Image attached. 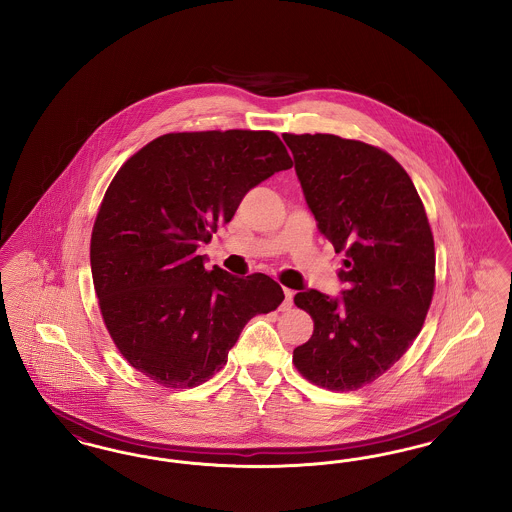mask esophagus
<instances>
[{"mask_svg":"<svg viewBox=\"0 0 512 512\" xmlns=\"http://www.w3.org/2000/svg\"><path fill=\"white\" fill-rule=\"evenodd\" d=\"M293 305V290H288V288H284V303L280 305V309L282 311H290Z\"/></svg>","mask_w":512,"mask_h":512,"instance_id":"obj_1","label":"esophagus"}]
</instances>
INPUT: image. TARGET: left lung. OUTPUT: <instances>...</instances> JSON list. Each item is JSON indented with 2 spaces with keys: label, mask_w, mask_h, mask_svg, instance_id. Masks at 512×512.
<instances>
[{
  "label": "left lung",
  "mask_w": 512,
  "mask_h": 512,
  "mask_svg": "<svg viewBox=\"0 0 512 512\" xmlns=\"http://www.w3.org/2000/svg\"><path fill=\"white\" fill-rule=\"evenodd\" d=\"M318 230L343 251L345 290L293 301L315 320L297 370L332 391L359 390L418 336L434 295L436 251L413 180L390 153L334 134H284Z\"/></svg>",
  "instance_id": "obj_1"
}]
</instances>
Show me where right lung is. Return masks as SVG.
I'll return each mask as SVG.
<instances>
[{
    "mask_svg": "<svg viewBox=\"0 0 512 512\" xmlns=\"http://www.w3.org/2000/svg\"><path fill=\"white\" fill-rule=\"evenodd\" d=\"M292 165L274 132L209 130L159 136L115 174L92 230V278L122 357L153 382H207L245 324L282 303L267 274L207 270L197 247L251 188Z\"/></svg>",
    "mask_w": 512,
    "mask_h": 512,
    "instance_id": "obj_1",
    "label": "right lung"
}]
</instances>
